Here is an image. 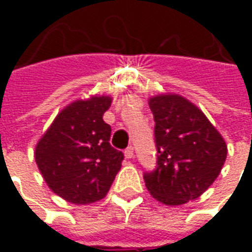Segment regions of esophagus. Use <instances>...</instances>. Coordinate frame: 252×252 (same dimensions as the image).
Wrapping results in <instances>:
<instances>
[{
	"label": "esophagus",
	"mask_w": 252,
	"mask_h": 252,
	"mask_svg": "<svg viewBox=\"0 0 252 252\" xmlns=\"http://www.w3.org/2000/svg\"><path fill=\"white\" fill-rule=\"evenodd\" d=\"M124 155H126V159L133 158V147H132V146H129V147H126V151H124Z\"/></svg>",
	"instance_id": "34e87169"
}]
</instances>
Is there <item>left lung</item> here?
I'll return each mask as SVG.
<instances>
[{"label":"left lung","instance_id":"1","mask_svg":"<svg viewBox=\"0 0 252 252\" xmlns=\"http://www.w3.org/2000/svg\"><path fill=\"white\" fill-rule=\"evenodd\" d=\"M157 167L143 174L148 191L166 205L198 198L220 174L227 146L205 115L181 95L150 99Z\"/></svg>","mask_w":252,"mask_h":252}]
</instances>
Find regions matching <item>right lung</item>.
Wrapping results in <instances>:
<instances>
[{
    "label": "right lung",
    "mask_w": 252,
    "mask_h": 252,
    "mask_svg": "<svg viewBox=\"0 0 252 252\" xmlns=\"http://www.w3.org/2000/svg\"><path fill=\"white\" fill-rule=\"evenodd\" d=\"M109 97L75 101L57 116L37 143L35 159L50 189L68 202L85 205L104 198L124 154L110 146L102 120Z\"/></svg>",
    "instance_id": "add662e5"
}]
</instances>
